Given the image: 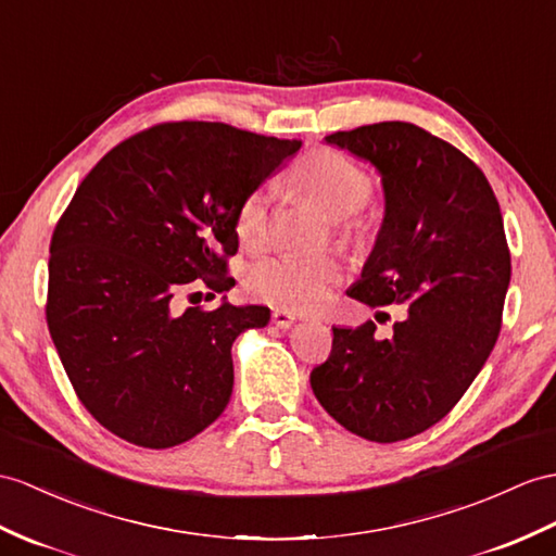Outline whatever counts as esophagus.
<instances>
[{
    "mask_svg": "<svg viewBox=\"0 0 556 556\" xmlns=\"http://www.w3.org/2000/svg\"><path fill=\"white\" fill-rule=\"evenodd\" d=\"M270 320H274L276 328H280V330H288V328H292V325L296 323V316L292 314V311L276 308L274 314H270Z\"/></svg>",
    "mask_w": 556,
    "mask_h": 556,
    "instance_id": "esophagus-1",
    "label": "esophagus"
}]
</instances>
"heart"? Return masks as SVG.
I'll list each match as a JSON object with an SVG mask.
<instances>
[{"label":"heart","instance_id":"1","mask_svg":"<svg viewBox=\"0 0 556 556\" xmlns=\"http://www.w3.org/2000/svg\"><path fill=\"white\" fill-rule=\"evenodd\" d=\"M292 184L328 216L337 231L351 236L363 228L356 212L372 198V179L354 160L323 148L300 162ZM266 233L268 195L256 188L240 200L236 210V236L248 250H256L264 245ZM340 280L342 266L332 254L266 256L248 270L245 286L254 300L306 314L328 302Z\"/></svg>","mask_w":556,"mask_h":556}]
</instances>
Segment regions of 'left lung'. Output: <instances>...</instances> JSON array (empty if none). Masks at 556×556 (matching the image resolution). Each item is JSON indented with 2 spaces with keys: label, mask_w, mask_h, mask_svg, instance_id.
Wrapping results in <instances>:
<instances>
[{
  "label": "left lung",
  "mask_w": 556,
  "mask_h": 556,
  "mask_svg": "<svg viewBox=\"0 0 556 556\" xmlns=\"http://www.w3.org/2000/svg\"><path fill=\"white\" fill-rule=\"evenodd\" d=\"M325 141L382 176L384 222L349 296L399 308L394 334L372 320L332 328L311 389L351 434L394 443L453 410L497 342L511 262L483 172L410 122H377Z\"/></svg>",
  "instance_id": "8db88e82"
}]
</instances>
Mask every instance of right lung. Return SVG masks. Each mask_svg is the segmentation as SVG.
<instances>
[{
	"label": "right lung",
	"instance_id": "obj_1",
	"mask_svg": "<svg viewBox=\"0 0 556 556\" xmlns=\"http://www.w3.org/2000/svg\"><path fill=\"white\" fill-rule=\"evenodd\" d=\"M302 141L222 122H165L105 153L51 236L47 325L77 399L141 448L207 429L233 391L231 346L266 306H200L176 294L231 290L236 210Z\"/></svg>",
	"mask_w": 556,
	"mask_h": 556
}]
</instances>
